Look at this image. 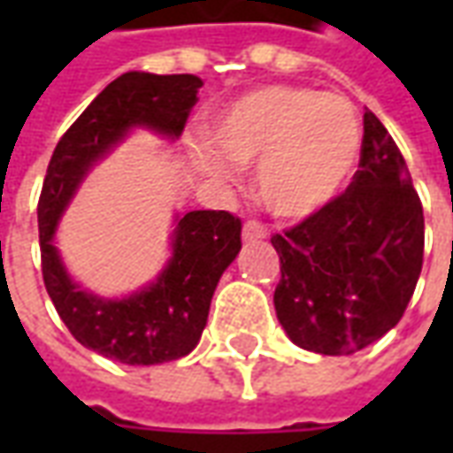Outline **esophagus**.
<instances>
[{"mask_svg": "<svg viewBox=\"0 0 453 453\" xmlns=\"http://www.w3.org/2000/svg\"><path fill=\"white\" fill-rule=\"evenodd\" d=\"M242 237L245 240H265V237H269V227L262 226L259 220H247L245 227H242Z\"/></svg>", "mask_w": 453, "mask_h": 453, "instance_id": "1", "label": "esophagus"}]
</instances>
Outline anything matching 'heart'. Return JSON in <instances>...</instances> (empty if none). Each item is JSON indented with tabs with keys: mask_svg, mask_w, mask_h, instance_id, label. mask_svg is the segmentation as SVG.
I'll return each instance as SVG.
<instances>
[{
	"mask_svg": "<svg viewBox=\"0 0 453 453\" xmlns=\"http://www.w3.org/2000/svg\"><path fill=\"white\" fill-rule=\"evenodd\" d=\"M211 133L230 162H257V196L281 218H305L327 206L349 181L364 142L359 113L347 96L294 84H266L237 96ZM194 155L213 177H230L216 150L198 145Z\"/></svg>",
	"mask_w": 453,
	"mask_h": 453,
	"instance_id": "1",
	"label": "heart"
}]
</instances>
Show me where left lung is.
I'll return each mask as SVG.
<instances>
[{
    "label": "left lung",
    "mask_w": 453,
    "mask_h": 453,
    "mask_svg": "<svg viewBox=\"0 0 453 453\" xmlns=\"http://www.w3.org/2000/svg\"><path fill=\"white\" fill-rule=\"evenodd\" d=\"M279 323L294 344L354 354L405 313L422 272L425 216L395 140L364 113L359 169L344 194L276 233Z\"/></svg>",
    "instance_id": "obj_1"
}]
</instances>
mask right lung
Masks as SVG:
<instances>
[{"label":"right lung","instance_id":"add662e5","mask_svg":"<svg viewBox=\"0 0 453 453\" xmlns=\"http://www.w3.org/2000/svg\"><path fill=\"white\" fill-rule=\"evenodd\" d=\"M201 84L196 74H120L55 145L38 198L41 269L55 311L87 349L130 366L181 359L196 347L218 281L242 247L240 218L227 211L184 213L165 272L120 301L87 294L67 276L53 245L55 226L84 174L130 128L179 138Z\"/></svg>","mask_w":453,"mask_h":453}]
</instances>
